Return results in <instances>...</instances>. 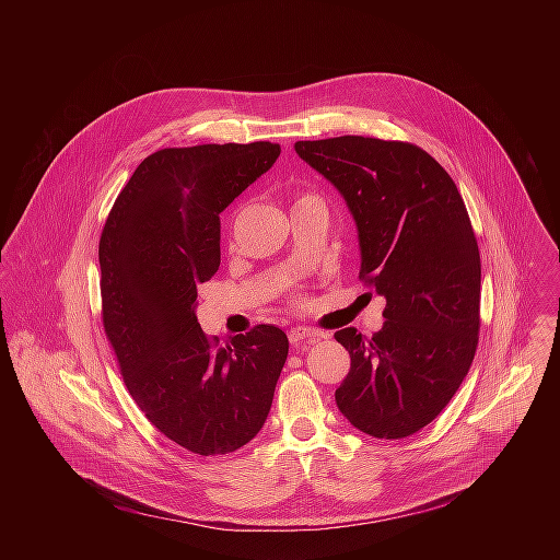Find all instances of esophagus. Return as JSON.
Wrapping results in <instances>:
<instances>
[{
  "label": "esophagus",
  "mask_w": 560,
  "mask_h": 560,
  "mask_svg": "<svg viewBox=\"0 0 560 560\" xmlns=\"http://www.w3.org/2000/svg\"><path fill=\"white\" fill-rule=\"evenodd\" d=\"M319 338H323V334L317 329H311V327H291V331H289V340L293 347H306Z\"/></svg>",
  "instance_id": "34e87169"
}]
</instances>
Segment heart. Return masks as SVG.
<instances>
[{
    "instance_id": "1",
    "label": "heart",
    "mask_w": 560,
    "mask_h": 560,
    "mask_svg": "<svg viewBox=\"0 0 560 560\" xmlns=\"http://www.w3.org/2000/svg\"><path fill=\"white\" fill-rule=\"evenodd\" d=\"M304 200H319V198L313 196V194H302V196L298 198V202H304Z\"/></svg>"
}]
</instances>
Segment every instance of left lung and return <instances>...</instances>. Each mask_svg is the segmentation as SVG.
Listing matches in <instances>:
<instances>
[{
  "label": "left lung",
  "instance_id": "8db88e82",
  "mask_svg": "<svg viewBox=\"0 0 560 560\" xmlns=\"http://www.w3.org/2000/svg\"><path fill=\"white\" fill-rule=\"evenodd\" d=\"M295 151L345 198L360 280L386 298V323L371 338L355 327L334 334L351 355L336 405L362 433L407 438L453 399L479 345V243L464 198L409 142L340 136Z\"/></svg>",
  "mask_w": 560,
  "mask_h": 560
}]
</instances>
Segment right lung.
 <instances>
[{"instance_id": "obj_1", "label": "right lung", "mask_w": 560, "mask_h": 560, "mask_svg": "<svg viewBox=\"0 0 560 560\" xmlns=\"http://www.w3.org/2000/svg\"><path fill=\"white\" fill-rule=\"evenodd\" d=\"M278 155L271 142L161 149L136 167L98 241L103 327L125 386L167 440L202 457L260 431L289 355L276 325L220 347L196 319V287L220 269V213Z\"/></svg>"}]
</instances>
